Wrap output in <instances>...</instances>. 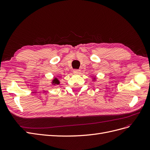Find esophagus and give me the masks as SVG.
I'll use <instances>...</instances> for the list:
<instances>
[{"instance_id":"34e87169","label":"esophagus","mask_w":150,"mask_h":150,"mask_svg":"<svg viewBox=\"0 0 150 150\" xmlns=\"http://www.w3.org/2000/svg\"><path fill=\"white\" fill-rule=\"evenodd\" d=\"M80 71H81V70H80V69H74L73 70V72H74V73H75V74H78V73H79Z\"/></svg>"}]
</instances>
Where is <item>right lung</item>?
<instances>
[{
	"label": "right lung",
	"instance_id": "add662e5",
	"mask_svg": "<svg viewBox=\"0 0 150 150\" xmlns=\"http://www.w3.org/2000/svg\"><path fill=\"white\" fill-rule=\"evenodd\" d=\"M53 83H55V84H59V81L58 80H57V79H55L54 80V82H53Z\"/></svg>",
	"mask_w": 150,
	"mask_h": 150
}]
</instances>
